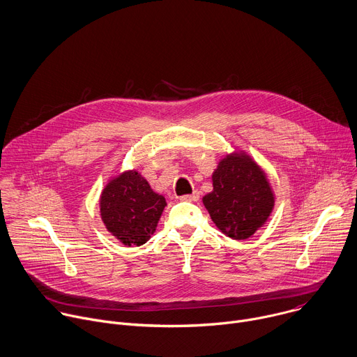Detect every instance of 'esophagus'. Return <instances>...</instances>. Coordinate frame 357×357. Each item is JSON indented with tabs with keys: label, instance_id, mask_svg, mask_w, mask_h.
Returning a JSON list of instances; mask_svg holds the SVG:
<instances>
[{
	"label": "esophagus",
	"instance_id": "1",
	"mask_svg": "<svg viewBox=\"0 0 357 357\" xmlns=\"http://www.w3.org/2000/svg\"><path fill=\"white\" fill-rule=\"evenodd\" d=\"M181 200H183V202H197L199 200V192L195 190L190 195H183V196H181Z\"/></svg>",
	"mask_w": 357,
	"mask_h": 357
}]
</instances>
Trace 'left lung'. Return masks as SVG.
Returning a JSON list of instances; mask_svg holds the SVG:
<instances>
[{"mask_svg":"<svg viewBox=\"0 0 357 357\" xmlns=\"http://www.w3.org/2000/svg\"><path fill=\"white\" fill-rule=\"evenodd\" d=\"M213 190L203 197L217 228L232 240H247L269 218L275 195L264 169L244 151L225 155L214 169Z\"/></svg>","mask_w":357,"mask_h":357,"instance_id":"left-lung-1","label":"left lung"}]
</instances>
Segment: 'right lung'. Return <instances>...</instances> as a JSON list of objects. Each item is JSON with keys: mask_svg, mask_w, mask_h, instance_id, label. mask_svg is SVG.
Segmentation results:
<instances>
[{"mask_svg": "<svg viewBox=\"0 0 357 357\" xmlns=\"http://www.w3.org/2000/svg\"><path fill=\"white\" fill-rule=\"evenodd\" d=\"M165 206V197L135 169L110 179L99 199L106 229L128 247H140L151 238Z\"/></svg>", "mask_w": 357, "mask_h": 357, "instance_id": "right-lung-1", "label": "right lung"}]
</instances>
